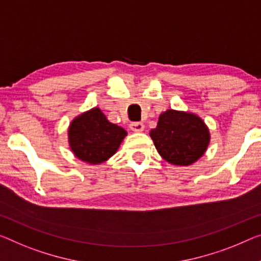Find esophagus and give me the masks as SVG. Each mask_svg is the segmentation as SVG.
Masks as SVG:
<instances>
[{
  "mask_svg": "<svg viewBox=\"0 0 261 261\" xmlns=\"http://www.w3.org/2000/svg\"><path fill=\"white\" fill-rule=\"evenodd\" d=\"M129 128L133 132H136V133H139V132H142L144 129V125L142 122H132L129 125Z\"/></svg>",
  "mask_w": 261,
  "mask_h": 261,
  "instance_id": "34e87169",
  "label": "esophagus"
}]
</instances>
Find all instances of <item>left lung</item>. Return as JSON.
Listing matches in <instances>:
<instances>
[{
	"label": "left lung",
	"mask_w": 261,
	"mask_h": 261,
	"mask_svg": "<svg viewBox=\"0 0 261 261\" xmlns=\"http://www.w3.org/2000/svg\"><path fill=\"white\" fill-rule=\"evenodd\" d=\"M149 135L159 154L168 163L188 167L205 154L210 143V130L197 114L167 110L159 117L158 126Z\"/></svg>",
	"instance_id": "left-lung-1"
}]
</instances>
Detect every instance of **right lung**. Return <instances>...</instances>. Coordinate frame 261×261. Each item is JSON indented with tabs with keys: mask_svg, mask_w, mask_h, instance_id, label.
Segmentation results:
<instances>
[{
	"mask_svg": "<svg viewBox=\"0 0 261 261\" xmlns=\"http://www.w3.org/2000/svg\"><path fill=\"white\" fill-rule=\"evenodd\" d=\"M127 132L107 120L98 107L84 112L72 120L67 139L75 158L89 164L106 162L117 153Z\"/></svg>",
	"mask_w": 261,
	"mask_h": 261,
	"instance_id": "add662e5",
	"label": "right lung"
}]
</instances>
